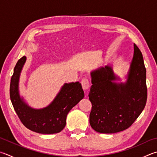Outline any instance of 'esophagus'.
<instances>
[{
    "instance_id": "1",
    "label": "esophagus",
    "mask_w": 157,
    "mask_h": 157,
    "mask_svg": "<svg viewBox=\"0 0 157 157\" xmlns=\"http://www.w3.org/2000/svg\"><path fill=\"white\" fill-rule=\"evenodd\" d=\"M81 83H82V88H83V89L84 90H87L88 88L90 87V82L87 78H84L82 79L81 81Z\"/></svg>"
}]
</instances>
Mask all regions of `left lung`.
Listing matches in <instances>:
<instances>
[{"instance_id": "left-lung-1", "label": "left lung", "mask_w": 157, "mask_h": 157, "mask_svg": "<svg viewBox=\"0 0 157 157\" xmlns=\"http://www.w3.org/2000/svg\"><path fill=\"white\" fill-rule=\"evenodd\" d=\"M88 94L92 104L90 125L100 133H116L132 126L144 109L147 101L146 69L143 56L134 44V56L125 84H117L109 66L91 73Z\"/></svg>"}]
</instances>
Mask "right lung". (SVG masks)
Segmentation results:
<instances>
[{
  "label": "right lung",
  "mask_w": 157,
  "mask_h": 157,
  "mask_svg": "<svg viewBox=\"0 0 157 157\" xmlns=\"http://www.w3.org/2000/svg\"><path fill=\"white\" fill-rule=\"evenodd\" d=\"M26 57L17 62L11 78L10 95L11 103L22 124L30 130L41 134L58 133L66 126L67 114L84 98L79 82L65 84L49 106L35 110L25 104L18 93V80Z\"/></svg>",
  "instance_id": "add662e5"
}]
</instances>
